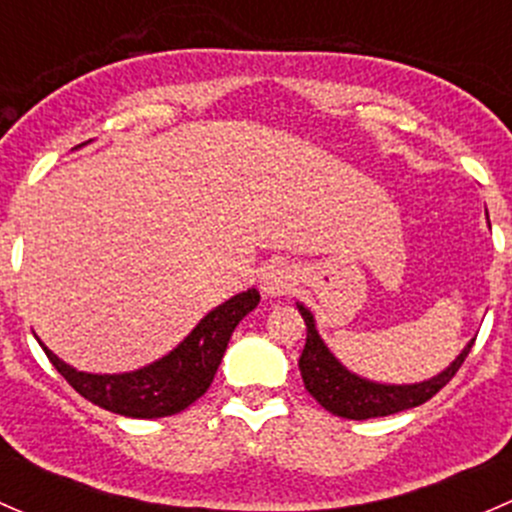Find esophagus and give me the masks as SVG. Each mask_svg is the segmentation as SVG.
Wrapping results in <instances>:
<instances>
[{
	"label": "esophagus",
	"instance_id": "esophagus-1",
	"mask_svg": "<svg viewBox=\"0 0 512 512\" xmlns=\"http://www.w3.org/2000/svg\"><path fill=\"white\" fill-rule=\"evenodd\" d=\"M297 285V272L287 265V262H272L265 267L260 277V287L267 297H282L289 294Z\"/></svg>",
	"mask_w": 512,
	"mask_h": 512
}]
</instances>
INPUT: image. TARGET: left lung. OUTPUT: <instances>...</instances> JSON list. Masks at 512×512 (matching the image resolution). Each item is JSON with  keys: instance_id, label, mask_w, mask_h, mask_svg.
<instances>
[{"instance_id": "8db88e82", "label": "left lung", "mask_w": 512, "mask_h": 512, "mask_svg": "<svg viewBox=\"0 0 512 512\" xmlns=\"http://www.w3.org/2000/svg\"><path fill=\"white\" fill-rule=\"evenodd\" d=\"M297 309L299 314H302L304 324H307V344H304L302 356H299V371H302L304 389H307L329 414L352 418V421L391 416L399 414V411L426 404L431 396H436L438 391L456 376L463 359H466L473 342H476V339H471V342L463 347V352L458 354L441 374L431 376V379L416 381V384H381V381L364 379V376L349 371L347 366L332 354V349L324 344V339L319 337L314 314L309 312L302 302H297Z\"/></svg>"}]
</instances>
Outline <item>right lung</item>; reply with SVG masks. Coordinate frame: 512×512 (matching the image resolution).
Returning a JSON list of instances; mask_svg holds the SVG:
<instances>
[{
	"mask_svg": "<svg viewBox=\"0 0 512 512\" xmlns=\"http://www.w3.org/2000/svg\"><path fill=\"white\" fill-rule=\"evenodd\" d=\"M257 304H260L257 289L235 294L227 302L210 309L173 352L136 371H123V374L79 371L59 359L49 347H44V342L39 344L54 369L91 404L128 418H163L188 409L208 391L232 332Z\"/></svg>",
	"mask_w": 512,
	"mask_h": 512,
	"instance_id": "1",
	"label": "right lung"
}]
</instances>
